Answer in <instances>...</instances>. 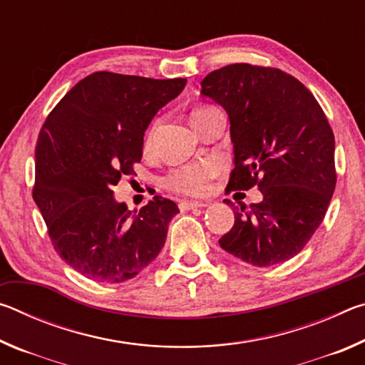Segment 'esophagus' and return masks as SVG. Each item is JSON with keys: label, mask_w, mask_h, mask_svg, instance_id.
Listing matches in <instances>:
<instances>
[{"label": "esophagus", "mask_w": 365, "mask_h": 365, "mask_svg": "<svg viewBox=\"0 0 365 365\" xmlns=\"http://www.w3.org/2000/svg\"><path fill=\"white\" fill-rule=\"evenodd\" d=\"M178 206H180L182 211H190V209L206 207L207 205H206V202H201V201H182Z\"/></svg>", "instance_id": "obj_1"}]
</instances>
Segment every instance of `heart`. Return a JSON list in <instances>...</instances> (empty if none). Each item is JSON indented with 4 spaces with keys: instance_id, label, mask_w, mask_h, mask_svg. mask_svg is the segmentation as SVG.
I'll return each mask as SVG.
<instances>
[{
    "instance_id": "obj_1",
    "label": "heart",
    "mask_w": 365,
    "mask_h": 365,
    "mask_svg": "<svg viewBox=\"0 0 365 365\" xmlns=\"http://www.w3.org/2000/svg\"><path fill=\"white\" fill-rule=\"evenodd\" d=\"M207 108H201L196 109L193 114L202 113V110ZM153 140H154V128H151L150 133H148L145 146L146 150H150L153 146ZM215 170L217 168L212 163H201V164H191V165H185V168L174 170L172 174L168 177V187L170 190L177 191V193H183V195H202L207 190L209 180L215 175Z\"/></svg>"
}]
</instances>
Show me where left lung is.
Segmentation results:
<instances>
[{
    "label": "left lung",
    "instance_id": "1",
    "mask_svg": "<svg viewBox=\"0 0 365 365\" xmlns=\"http://www.w3.org/2000/svg\"><path fill=\"white\" fill-rule=\"evenodd\" d=\"M201 95L230 120L228 188L257 185L262 193L257 205L233 209L235 224L220 248L257 267L288 261L322 224L335 190V137L322 108L287 72L251 64L207 73Z\"/></svg>",
    "mask_w": 365,
    "mask_h": 365
}]
</instances>
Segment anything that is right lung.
<instances>
[{
    "mask_svg": "<svg viewBox=\"0 0 365 365\" xmlns=\"http://www.w3.org/2000/svg\"><path fill=\"white\" fill-rule=\"evenodd\" d=\"M187 78L95 72L46 117L35 150L34 200L54 250L86 279L120 283L156 259L178 212L156 196L140 211L113 187L133 174L153 117L182 93Z\"/></svg>",
    "mask_w": 365,
    "mask_h": 365,
    "instance_id": "1",
    "label": "right lung"
}]
</instances>
